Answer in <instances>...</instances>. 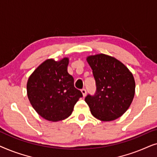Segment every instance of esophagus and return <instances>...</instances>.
<instances>
[{
	"label": "esophagus",
	"mask_w": 157,
	"mask_h": 157,
	"mask_svg": "<svg viewBox=\"0 0 157 157\" xmlns=\"http://www.w3.org/2000/svg\"><path fill=\"white\" fill-rule=\"evenodd\" d=\"M81 93H82L83 96H85L86 95V90L85 89H81Z\"/></svg>",
	"instance_id": "obj_1"
}]
</instances>
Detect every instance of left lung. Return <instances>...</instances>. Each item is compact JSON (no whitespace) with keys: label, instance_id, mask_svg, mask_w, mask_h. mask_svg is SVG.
I'll return each instance as SVG.
<instances>
[{"label":"left lung","instance_id":"obj_1","mask_svg":"<svg viewBox=\"0 0 157 157\" xmlns=\"http://www.w3.org/2000/svg\"><path fill=\"white\" fill-rule=\"evenodd\" d=\"M87 61L93 71L96 91L85 101L92 115L103 121L121 117L132 104L135 81L129 70L119 60L105 54L90 56Z\"/></svg>","mask_w":157,"mask_h":157}]
</instances>
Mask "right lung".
Masks as SVG:
<instances>
[{"label": "right lung", "mask_w": 157, "mask_h": 157, "mask_svg": "<svg viewBox=\"0 0 157 157\" xmlns=\"http://www.w3.org/2000/svg\"><path fill=\"white\" fill-rule=\"evenodd\" d=\"M68 58L59 61L48 59L29 77L28 98L33 108L44 119L61 121L71 114L83 94L74 87V80L67 71Z\"/></svg>", "instance_id": "add662e5"}]
</instances>
